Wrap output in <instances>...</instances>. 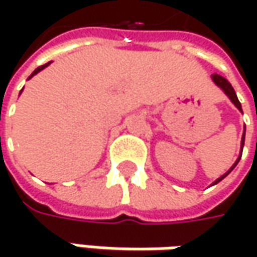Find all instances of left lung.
<instances>
[{
	"label": "left lung",
	"instance_id": "1",
	"mask_svg": "<svg viewBox=\"0 0 257 257\" xmlns=\"http://www.w3.org/2000/svg\"><path fill=\"white\" fill-rule=\"evenodd\" d=\"M212 80H213V81H214V84L217 85V87H220V88H222L223 91H224V94H226V95H227V97L230 98V101H232V103L234 104V105H236L237 108H239V111H242V105H240V101L237 100V95H236V93H234V90H233L232 84H230V83H229V81H227V80H226L224 77H222V75H219V74H213L212 75ZM244 132H246V127H244ZM244 132H243L242 142H240V156H239V159H237V160L234 162V164H233L232 167L229 169V172L224 173L222 177H219V179H217L216 182L213 183V184H217V183H219V182H222L223 179H224V177H226V176H227V174H229V173L232 172L233 169L236 167V164L239 163V160H240V157H242L243 146H244Z\"/></svg>",
	"mask_w": 257,
	"mask_h": 257
}]
</instances>
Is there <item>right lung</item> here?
I'll list each match as a JSON object with an SVG mask.
<instances>
[{
  "mask_svg": "<svg viewBox=\"0 0 257 257\" xmlns=\"http://www.w3.org/2000/svg\"><path fill=\"white\" fill-rule=\"evenodd\" d=\"M50 64V63H47V64H44V65H40V67H38V68H35L34 70V73H33V74L30 75V77H28V80H30V78H31V77H34L35 74H37V73H40V71H41V70H44L45 67H47V65Z\"/></svg>",
  "mask_w": 257,
  "mask_h": 257,
  "instance_id": "obj_1",
  "label": "right lung"
}]
</instances>
